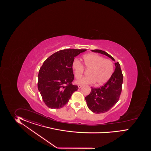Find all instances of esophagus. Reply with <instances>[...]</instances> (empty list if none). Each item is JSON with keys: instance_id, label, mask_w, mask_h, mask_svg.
<instances>
[{"instance_id": "1", "label": "esophagus", "mask_w": 151, "mask_h": 151, "mask_svg": "<svg viewBox=\"0 0 151 151\" xmlns=\"http://www.w3.org/2000/svg\"><path fill=\"white\" fill-rule=\"evenodd\" d=\"M82 87V85H78V88H81Z\"/></svg>"}]
</instances>
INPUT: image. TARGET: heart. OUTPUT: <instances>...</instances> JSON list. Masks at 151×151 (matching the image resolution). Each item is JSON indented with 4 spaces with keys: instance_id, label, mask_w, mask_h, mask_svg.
I'll list each match as a JSON object with an SVG mask.
<instances>
[{
    "instance_id": "1",
    "label": "heart",
    "mask_w": 151,
    "mask_h": 151,
    "mask_svg": "<svg viewBox=\"0 0 151 151\" xmlns=\"http://www.w3.org/2000/svg\"><path fill=\"white\" fill-rule=\"evenodd\" d=\"M84 66L89 70L88 76L80 78L76 81L77 84H93L102 85L107 82L114 71V64L110 59L95 54H88L83 56ZM73 68L76 78L81 77L84 72V67L78 59L73 61Z\"/></svg>"
}]
</instances>
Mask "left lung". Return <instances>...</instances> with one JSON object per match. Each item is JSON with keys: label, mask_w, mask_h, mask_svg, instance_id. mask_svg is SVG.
I'll return each mask as SVG.
<instances>
[{"label": "left lung", "mask_w": 151, "mask_h": 151, "mask_svg": "<svg viewBox=\"0 0 151 151\" xmlns=\"http://www.w3.org/2000/svg\"><path fill=\"white\" fill-rule=\"evenodd\" d=\"M92 52L106 55L115 61L110 54L101 50H92ZM115 70L110 80L100 88L92 87L90 93L85 97L87 105L95 114L104 113L118 102L122 91L123 75L119 63H114Z\"/></svg>", "instance_id": "left-lung-1"}]
</instances>
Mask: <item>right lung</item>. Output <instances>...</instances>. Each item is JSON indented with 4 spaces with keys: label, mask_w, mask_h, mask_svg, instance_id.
Here are the masks:
<instances>
[{
    "label": "right lung",
    "mask_w": 151,
    "mask_h": 151,
    "mask_svg": "<svg viewBox=\"0 0 151 151\" xmlns=\"http://www.w3.org/2000/svg\"><path fill=\"white\" fill-rule=\"evenodd\" d=\"M86 49H65L51 55L44 62L38 74L37 88L45 104L52 109L65 105L78 90L73 85V64L75 58Z\"/></svg>",
    "instance_id": "1"
}]
</instances>
